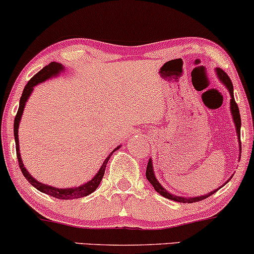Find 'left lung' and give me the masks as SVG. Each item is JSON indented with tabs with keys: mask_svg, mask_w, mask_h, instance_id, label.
<instances>
[{
	"mask_svg": "<svg viewBox=\"0 0 254 254\" xmlns=\"http://www.w3.org/2000/svg\"><path fill=\"white\" fill-rule=\"evenodd\" d=\"M216 73H218L220 80L224 82V84L226 85V87L228 88V91H230V93H231V114H232V116H233V121H234L235 127H237L238 137H239V139H240L241 119H240V114H239V108H238V104L235 103V100H234V96H233V85H232V81H231L230 77H228V75H227V73H226L225 71H222L221 68L216 69ZM239 143H240V142H239ZM240 151H241V145H240ZM145 176H146V179H148V181L150 182L152 186H154L155 190H156L158 194H161L162 196L169 198V200L176 201V202H182V203H193V202H197V201H202V200H204V198H206V197L210 196V195H212V194L216 193V190H218V189H215L214 191H210L209 194L202 195V196H197V197H182V196H176V195L170 194L169 191H167L166 189L162 187V186L160 185V182H158L156 177H155V175H154V170H152L151 158H149L148 166H146ZM220 188H221V187H220ZM220 188H219V189H220Z\"/></svg>",
	"mask_w": 254,
	"mask_h": 254,
	"instance_id": "obj_1",
	"label": "left lung"
}]
</instances>
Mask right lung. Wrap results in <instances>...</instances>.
Listing matches in <instances>:
<instances>
[{
    "mask_svg": "<svg viewBox=\"0 0 254 254\" xmlns=\"http://www.w3.org/2000/svg\"><path fill=\"white\" fill-rule=\"evenodd\" d=\"M63 69H64V67H63V65H61V64L50 63L47 66H45L44 68L41 69V71H39L38 73H36L34 77H33L28 81V84L24 86L22 96H21V99H20L19 110H17V114H16V116H15L14 137H15V145H16L17 161H19V166H20L21 172H22L23 176L26 177L27 181H28L32 186H34V187L38 189V190L41 191V193L51 195V196L57 197V198H61V200H73V198H79V197L87 196L88 194L93 193V191L96 190V189L98 188V186H99L100 181H102L104 173H105V168H106V164H108V161H109L110 156L105 158V161H104L103 166L99 169V172L97 173V175L94 176L93 179L91 180V181H88L87 183H85V185H82V186H80V187H77V188L61 189V188L51 187V186H46V185H44V183L36 181L34 177L30 175V174L27 172L26 168H24L23 163H22V160H21L20 149H19V124H20V119H21V116H22V112H23L24 105H26L27 99L29 98L30 93L33 92V87L36 86L39 82H42V81L47 80V79L52 78L53 75H57L58 73L63 71ZM118 148H119V146H118ZM117 149H115L114 151L117 150ZM114 151H112V152H114Z\"/></svg>",
    "mask_w": 254,
    "mask_h": 254,
    "instance_id": "add662e5",
    "label": "right lung"
}]
</instances>
